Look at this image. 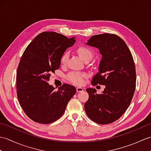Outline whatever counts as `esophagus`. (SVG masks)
<instances>
[{"label": "esophagus", "mask_w": 151, "mask_h": 151, "mask_svg": "<svg viewBox=\"0 0 151 151\" xmlns=\"http://www.w3.org/2000/svg\"><path fill=\"white\" fill-rule=\"evenodd\" d=\"M83 91H84V89H83L82 88H81V87H77V88H76V91H77L78 93V92H82Z\"/></svg>", "instance_id": "esophagus-1"}]
</instances>
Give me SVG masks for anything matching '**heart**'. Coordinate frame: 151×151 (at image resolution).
I'll return each mask as SVG.
<instances>
[{
  "label": "heart",
  "mask_w": 151,
  "mask_h": 151,
  "mask_svg": "<svg viewBox=\"0 0 151 151\" xmlns=\"http://www.w3.org/2000/svg\"><path fill=\"white\" fill-rule=\"evenodd\" d=\"M76 51H77L79 56L85 62L91 60L94 55L93 50L90 48L86 46H80L77 50H76ZM69 56V54L67 51H65V52H64L62 54V55L60 57V60L61 65L63 66L67 65V62H68ZM86 78H87V75L86 73L77 71L70 72L66 76V78L67 81H69L70 82L73 83V84L78 85H82L84 84Z\"/></svg>",
  "instance_id": "b5f03b06"
}]
</instances>
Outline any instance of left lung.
Listing matches in <instances>:
<instances>
[{
	"mask_svg": "<svg viewBox=\"0 0 151 151\" xmlns=\"http://www.w3.org/2000/svg\"><path fill=\"white\" fill-rule=\"evenodd\" d=\"M87 44L98 48L102 56L91 85L106 88L101 94H97L95 88L86 89L89 99L85 111L95 123L110 124L123 115L132 101L136 89L135 63L126 43L116 34L95 35Z\"/></svg>",
	"mask_w": 151,
	"mask_h": 151,
	"instance_id": "1",
	"label": "left lung"
}]
</instances>
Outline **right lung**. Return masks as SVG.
I'll list each match as a JSON object with an SVG mask.
<instances>
[{
	"mask_svg": "<svg viewBox=\"0 0 151 151\" xmlns=\"http://www.w3.org/2000/svg\"><path fill=\"white\" fill-rule=\"evenodd\" d=\"M75 41L74 37L43 32L22 54L17 70V95L24 113L36 123L49 124L58 119L76 93L72 85L63 84L55 91L48 83L50 74L60 68L61 56Z\"/></svg>",
	"mask_w": 151,
	"mask_h": 151,
	"instance_id": "right-lung-1",
	"label": "right lung"
}]
</instances>
